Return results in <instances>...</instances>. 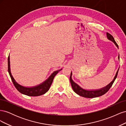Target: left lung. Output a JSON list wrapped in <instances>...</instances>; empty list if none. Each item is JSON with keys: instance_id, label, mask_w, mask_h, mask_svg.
Listing matches in <instances>:
<instances>
[{"instance_id": "obj_1", "label": "left lung", "mask_w": 126, "mask_h": 126, "mask_svg": "<svg viewBox=\"0 0 126 126\" xmlns=\"http://www.w3.org/2000/svg\"><path fill=\"white\" fill-rule=\"evenodd\" d=\"M107 38L109 40L112 41L118 48V45L116 43V42L115 41V39H114L113 36L111 35V34H110L108 32H107ZM118 59L119 60V56H118ZM118 72V70L116 74L115 77H114L113 80L109 83V85H108L107 86L104 88H102L101 89H98V90H87L82 88L81 87H80L78 84H77V83L72 80V79L71 78L72 72H71L69 79H70V81L71 83L72 88L76 94L79 95V96L83 97L92 98H95V97L101 96L102 95L105 94L107 92L110 88H111V87L112 86L114 81L115 80L116 78H117Z\"/></svg>"}]
</instances>
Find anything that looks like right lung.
Here are the masks:
<instances>
[{
  "instance_id": "right-lung-1",
  "label": "right lung",
  "mask_w": 126,
  "mask_h": 126,
  "mask_svg": "<svg viewBox=\"0 0 126 126\" xmlns=\"http://www.w3.org/2000/svg\"><path fill=\"white\" fill-rule=\"evenodd\" d=\"M62 70V69H61L54 71L46 80L39 85L32 87H26L19 84L13 77L10 71L9 56H8V70L11 80H12L15 87H16V88L18 90L19 92L28 96H39L47 92L49 88H50L55 76L58 73L59 71Z\"/></svg>"
}]
</instances>
